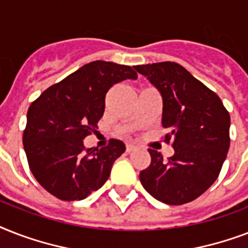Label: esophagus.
I'll list each match as a JSON object with an SVG mask.
<instances>
[{
  "label": "esophagus",
  "mask_w": 248,
  "mask_h": 248,
  "mask_svg": "<svg viewBox=\"0 0 248 248\" xmlns=\"http://www.w3.org/2000/svg\"><path fill=\"white\" fill-rule=\"evenodd\" d=\"M136 149V147L135 145H132V144H127V145H126V152H127V153H131V152H134Z\"/></svg>",
  "instance_id": "esophagus-1"
}]
</instances>
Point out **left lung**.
<instances>
[{"mask_svg":"<svg viewBox=\"0 0 248 248\" xmlns=\"http://www.w3.org/2000/svg\"><path fill=\"white\" fill-rule=\"evenodd\" d=\"M158 90L162 126L175 149L169 161L152 151L149 167L140 172L144 189L166 204L196 200L217 179L229 149L231 116L214 91L172 62L134 67Z\"/></svg>","mask_w":248,"mask_h":248,"instance_id":"obj_1","label":"left lung"}]
</instances>
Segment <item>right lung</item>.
<instances>
[{"mask_svg":"<svg viewBox=\"0 0 248 248\" xmlns=\"http://www.w3.org/2000/svg\"><path fill=\"white\" fill-rule=\"evenodd\" d=\"M131 67L96 60L52 85L31 104L23 135L29 169L36 180L63 201H81L108 180L126 147L110 139L108 147L85 148L97 128L105 95L113 85L136 79Z\"/></svg>","mask_w":248,"mask_h":248,"instance_id":"obj_1","label":"right lung"}]
</instances>
